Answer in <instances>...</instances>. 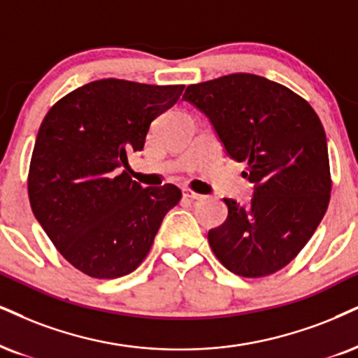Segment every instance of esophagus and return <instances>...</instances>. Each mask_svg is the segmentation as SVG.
I'll use <instances>...</instances> for the list:
<instances>
[{
    "label": "esophagus",
    "mask_w": 358,
    "mask_h": 358,
    "mask_svg": "<svg viewBox=\"0 0 358 358\" xmlns=\"http://www.w3.org/2000/svg\"><path fill=\"white\" fill-rule=\"evenodd\" d=\"M182 196L187 197V199H191V201H201V199H204V196H202V194L192 192V191H189V189H184Z\"/></svg>",
    "instance_id": "esophagus-1"
}]
</instances>
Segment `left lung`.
Returning a JSON list of instances; mask_svg holds the SVG:
<instances>
[{
	"label": "left lung",
	"mask_w": 358,
	"mask_h": 358,
	"mask_svg": "<svg viewBox=\"0 0 358 358\" xmlns=\"http://www.w3.org/2000/svg\"><path fill=\"white\" fill-rule=\"evenodd\" d=\"M209 119L224 151L247 162L252 199H224L227 219L207 234L224 267L242 277L280 271L314 236L330 199L324 126L306 99L255 74L187 86L182 96Z\"/></svg>",
	"instance_id": "1"
}]
</instances>
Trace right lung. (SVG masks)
Wrapping results in <instances>:
<instances>
[{"instance_id": "obj_1", "label": "right lung", "mask_w": 358, "mask_h": 358, "mask_svg": "<svg viewBox=\"0 0 358 358\" xmlns=\"http://www.w3.org/2000/svg\"><path fill=\"white\" fill-rule=\"evenodd\" d=\"M182 90L101 79L69 92L43 119L29 166L31 209L86 275L117 279L136 271L179 202L172 184L144 189L121 169Z\"/></svg>"}]
</instances>
